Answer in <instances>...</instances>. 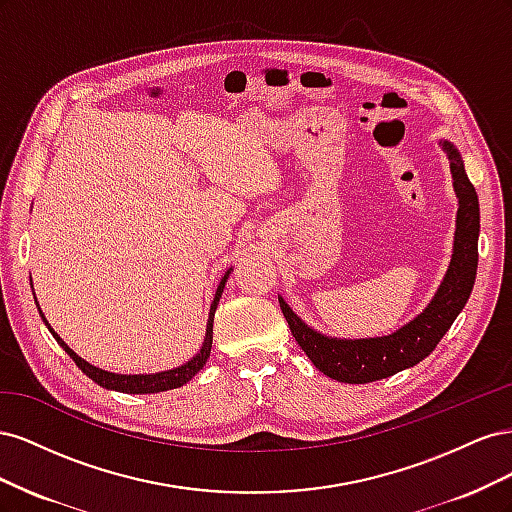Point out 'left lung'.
Masks as SVG:
<instances>
[{
  "mask_svg": "<svg viewBox=\"0 0 512 512\" xmlns=\"http://www.w3.org/2000/svg\"><path fill=\"white\" fill-rule=\"evenodd\" d=\"M442 151L451 162L453 190L457 194V222L453 254L442 282L421 314L406 322L391 335L342 339L329 337L309 327L292 312V307L277 294L292 337L297 339L307 359L324 376L337 382L365 384L389 378L401 369L414 367L438 346L444 333L466 307L476 280L478 267V232L480 209L474 185L470 183L459 149L451 141H440Z\"/></svg>",
  "mask_w": 512,
  "mask_h": 512,
  "instance_id": "1",
  "label": "left lung"
}]
</instances>
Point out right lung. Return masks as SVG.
Masks as SVG:
<instances>
[{"instance_id":"right-lung-1","label":"right lung","mask_w":512,"mask_h":512,"mask_svg":"<svg viewBox=\"0 0 512 512\" xmlns=\"http://www.w3.org/2000/svg\"><path fill=\"white\" fill-rule=\"evenodd\" d=\"M230 271H232V267L224 273L218 290H215V297H213V303H211V309H209V318H207V331H205L203 348H200V352L196 356H192L188 363H183V365L173 367V369H166V371H158V374H115V371H106V369H100L96 365L87 363L64 342V339H61L51 329L49 320L44 318L42 309L38 305L36 292H34V301H36V307H38V314L42 316L44 327L51 331V335L55 337V342L70 354V359L76 363V367H79L87 378H91L96 384H100L102 389H108V391H119V393H130V395H149V393H162V391H170V389H179V386H183L185 382H190L198 374V371L205 367L209 354H211V344H213V316H215V309H218V303L222 299V292H224V286L228 282ZM32 288H34V284H32Z\"/></svg>"}]
</instances>
